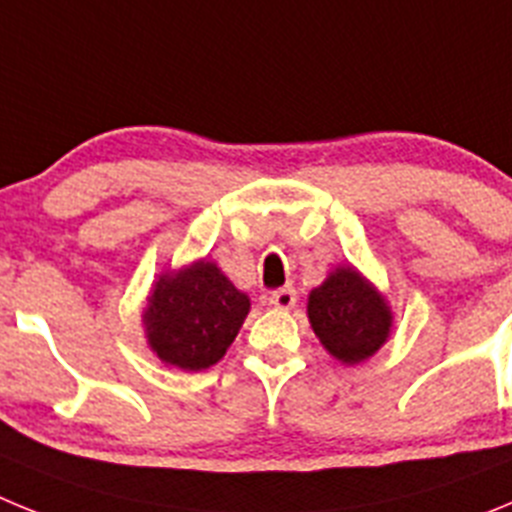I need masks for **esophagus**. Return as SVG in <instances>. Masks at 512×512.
Instances as JSON below:
<instances>
[{
  "label": "esophagus",
  "instance_id": "34e87169",
  "mask_svg": "<svg viewBox=\"0 0 512 512\" xmlns=\"http://www.w3.org/2000/svg\"><path fill=\"white\" fill-rule=\"evenodd\" d=\"M269 302L277 310H292L297 305V292L292 287H282V289H274L269 295Z\"/></svg>",
  "mask_w": 512,
  "mask_h": 512
}]
</instances>
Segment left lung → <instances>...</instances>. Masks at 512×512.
Instances as JSON below:
<instances>
[{"label":"left lung","instance_id":"left-lung-1","mask_svg":"<svg viewBox=\"0 0 512 512\" xmlns=\"http://www.w3.org/2000/svg\"><path fill=\"white\" fill-rule=\"evenodd\" d=\"M307 318L330 356L354 366L390 338L392 310L354 266H338L307 297Z\"/></svg>","mask_w":512,"mask_h":512}]
</instances>
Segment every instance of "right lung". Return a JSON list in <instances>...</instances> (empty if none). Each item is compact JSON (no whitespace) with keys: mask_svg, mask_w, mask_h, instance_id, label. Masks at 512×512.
I'll use <instances>...</instances> for the list:
<instances>
[{"mask_svg":"<svg viewBox=\"0 0 512 512\" xmlns=\"http://www.w3.org/2000/svg\"><path fill=\"white\" fill-rule=\"evenodd\" d=\"M248 310L246 292L235 289L215 261L166 271L143 310L148 346L164 364L202 372L223 359Z\"/></svg>","mask_w":512,"mask_h":512,"instance_id":"add662e5","label":"right lung"}]
</instances>
